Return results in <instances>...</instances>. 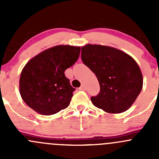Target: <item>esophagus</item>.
Segmentation results:
<instances>
[{
	"label": "esophagus",
	"instance_id": "esophagus-1",
	"mask_svg": "<svg viewBox=\"0 0 159 159\" xmlns=\"http://www.w3.org/2000/svg\"><path fill=\"white\" fill-rule=\"evenodd\" d=\"M79 90L80 91H85L86 90V88H85V85H84V84H81V87L79 88Z\"/></svg>",
	"mask_w": 159,
	"mask_h": 159
}]
</instances>
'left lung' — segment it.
<instances>
[{"instance_id": "8db88e82", "label": "left lung", "mask_w": 159, "mask_h": 159, "mask_svg": "<svg viewBox=\"0 0 159 159\" xmlns=\"http://www.w3.org/2000/svg\"><path fill=\"white\" fill-rule=\"evenodd\" d=\"M81 60L95 74L100 84V92L91 98L93 105L108 113L129 109L143 85L135 61L120 50L98 44L81 48Z\"/></svg>"}]
</instances>
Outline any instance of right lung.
Masks as SVG:
<instances>
[{
    "label": "right lung",
    "mask_w": 159,
    "mask_h": 159,
    "mask_svg": "<svg viewBox=\"0 0 159 159\" xmlns=\"http://www.w3.org/2000/svg\"><path fill=\"white\" fill-rule=\"evenodd\" d=\"M81 48L58 45L30 59L20 77V94L27 105L44 115L68 108L74 89L65 71L79 57Z\"/></svg>",
    "instance_id": "1"
}]
</instances>
